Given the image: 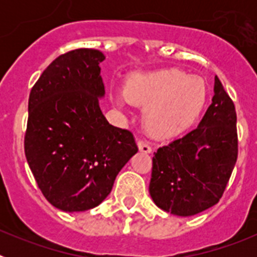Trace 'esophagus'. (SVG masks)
Returning <instances> with one entry per match:
<instances>
[{
  "instance_id": "34e87169",
  "label": "esophagus",
  "mask_w": 257,
  "mask_h": 257,
  "mask_svg": "<svg viewBox=\"0 0 257 257\" xmlns=\"http://www.w3.org/2000/svg\"><path fill=\"white\" fill-rule=\"evenodd\" d=\"M138 147H139L140 152H143V153H152V147L145 140H138Z\"/></svg>"
}]
</instances>
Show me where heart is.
Segmentation results:
<instances>
[{"label":"heart","instance_id":"heart-1","mask_svg":"<svg viewBox=\"0 0 257 257\" xmlns=\"http://www.w3.org/2000/svg\"><path fill=\"white\" fill-rule=\"evenodd\" d=\"M123 94L114 96L118 108H126L127 100L145 105V128L158 138H171L196 122L207 99V85L202 77L170 68L134 74L124 83Z\"/></svg>","mask_w":257,"mask_h":257}]
</instances>
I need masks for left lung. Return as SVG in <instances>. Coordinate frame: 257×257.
<instances>
[{"label":"left lung","instance_id":"1","mask_svg":"<svg viewBox=\"0 0 257 257\" xmlns=\"http://www.w3.org/2000/svg\"><path fill=\"white\" fill-rule=\"evenodd\" d=\"M237 157L235 106L215 77L212 103L197 128L154 153L152 199L178 216L207 210L222 197Z\"/></svg>","mask_w":257,"mask_h":257}]
</instances>
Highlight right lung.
<instances>
[{
  "label": "right lung",
  "instance_id": "1",
  "mask_svg": "<svg viewBox=\"0 0 257 257\" xmlns=\"http://www.w3.org/2000/svg\"><path fill=\"white\" fill-rule=\"evenodd\" d=\"M104 54L58 56L32 87L24 151L45 198L65 212L96 207L138 152L131 131L109 124L99 106Z\"/></svg>",
  "mask_w": 257,
  "mask_h": 257
}]
</instances>
